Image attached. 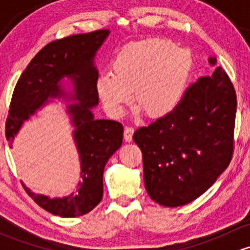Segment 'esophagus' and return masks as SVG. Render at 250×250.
I'll return each mask as SVG.
<instances>
[{
	"mask_svg": "<svg viewBox=\"0 0 250 250\" xmlns=\"http://www.w3.org/2000/svg\"><path fill=\"white\" fill-rule=\"evenodd\" d=\"M133 133H134V128L125 127V140L127 143H130L133 140Z\"/></svg>",
	"mask_w": 250,
	"mask_h": 250,
	"instance_id": "34e87169",
	"label": "esophagus"
}]
</instances>
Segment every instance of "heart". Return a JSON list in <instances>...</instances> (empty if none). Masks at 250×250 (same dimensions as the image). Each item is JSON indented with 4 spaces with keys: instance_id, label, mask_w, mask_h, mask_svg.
Here are the masks:
<instances>
[{
    "instance_id": "obj_1",
    "label": "heart",
    "mask_w": 250,
    "mask_h": 250,
    "mask_svg": "<svg viewBox=\"0 0 250 250\" xmlns=\"http://www.w3.org/2000/svg\"><path fill=\"white\" fill-rule=\"evenodd\" d=\"M192 59L184 48L148 39L127 44L111 64L112 75H99L97 93L110 116L118 118L132 103L150 118H163L183 100Z\"/></svg>"
}]
</instances>
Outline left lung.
<instances>
[{
	"instance_id": "left-lung-1",
	"label": "left lung",
	"mask_w": 250,
	"mask_h": 250,
	"mask_svg": "<svg viewBox=\"0 0 250 250\" xmlns=\"http://www.w3.org/2000/svg\"><path fill=\"white\" fill-rule=\"evenodd\" d=\"M208 62L214 66L216 58ZM236 107L232 83L218 66L188 88L173 113L135 130L151 200L185 206L215 183L232 157Z\"/></svg>"
}]
</instances>
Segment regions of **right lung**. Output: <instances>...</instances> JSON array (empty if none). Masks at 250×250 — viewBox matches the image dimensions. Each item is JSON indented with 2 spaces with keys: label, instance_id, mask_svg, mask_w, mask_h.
Masks as SVG:
<instances>
[{
  "label": "right lung",
  "instance_id": "right-lung-1",
  "mask_svg": "<svg viewBox=\"0 0 250 250\" xmlns=\"http://www.w3.org/2000/svg\"><path fill=\"white\" fill-rule=\"evenodd\" d=\"M110 30L72 35L44 46L18 80L6 122V137L13 141L25 121L54 99L66 105L74 127L72 139L80 157L76 192L64 197L37 195L22 184L30 197L54 215L75 218L92 210L103 198V175L109 158L122 145L123 127L110 120H97L92 109L99 104L95 82V55ZM66 78L68 82L64 78Z\"/></svg>",
  "mask_w": 250,
  "mask_h": 250
}]
</instances>
